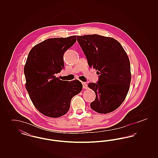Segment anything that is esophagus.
Wrapping results in <instances>:
<instances>
[{
  "label": "esophagus",
  "mask_w": 158,
  "mask_h": 158,
  "mask_svg": "<svg viewBox=\"0 0 158 158\" xmlns=\"http://www.w3.org/2000/svg\"><path fill=\"white\" fill-rule=\"evenodd\" d=\"M83 85V88H84V89H88V85H87V84L85 82H82Z\"/></svg>",
  "instance_id": "1"
}]
</instances>
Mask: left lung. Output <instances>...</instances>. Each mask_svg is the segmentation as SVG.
Wrapping results in <instances>:
<instances>
[{
  "label": "left lung",
  "mask_w": 158,
  "mask_h": 158,
  "mask_svg": "<svg viewBox=\"0 0 158 158\" xmlns=\"http://www.w3.org/2000/svg\"><path fill=\"white\" fill-rule=\"evenodd\" d=\"M90 68L99 75L97 83L88 86L96 95L91 108L100 114L117 109L123 102L130 88L131 74L127 54L114 38L97 34L77 36Z\"/></svg>",
  "instance_id": "obj_1"
}]
</instances>
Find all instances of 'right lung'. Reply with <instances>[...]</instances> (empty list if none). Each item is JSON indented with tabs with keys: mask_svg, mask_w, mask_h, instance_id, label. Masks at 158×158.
<instances>
[{
	"mask_svg": "<svg viewBox=\"0 0 158 158\" xmlns=\"http://www.w3.org/2000/svg\"><path fill=\"white\" fill-rule=\"evenodd\" d=\"M76 36L48 38L35 45L24 66L25 88L38 111L57 118L68 113L72 98L82 89V83L56 77L64 68L63 54L76 43Z\"/></svg>",
	"mask_w": 158,
	"mask_h": 158,
	"instance_id": "right-lung-1",
	"label": "right lung"
}]
</instances>
